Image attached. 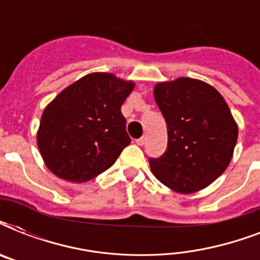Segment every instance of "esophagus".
Masks as SVG:
<instances>
[{
  "mask_svg": "<svg viewBox=\"0 0 260 260\" xmlns=\"http://www.w3.org/2000/svg\"><path fill=\"white\" fill-rule=\"evenodd\" d=\"M146 140H147L146 136H142V138L136 140V144H138V146H143V144L146 143Z\"/></svg>",
  "mask_w": 260,
  "mask_h": 260,
  "instance_id": "obj_1",
  "label": "esophagus"
}]
</instances>
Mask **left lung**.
Masks as SVG:
<instances>
[{
    "instance_id": "1",
    "label": "left lung",
    "mask_w": 260,
    "mask_h": 260,
    "mask_svg": "<svg viewBox=\"0 0 260 260\" xmlns=\"http://www.w3.org/2000/svg\"><path fill=\"white\" fill-rule=\"evenodd\" d=\"M154 97L167 125V148L150 158L151 171L182 194L204 189L230 165L238 125L217 90L191 78L155 86Z\"/></svg>"
}]
</instances>
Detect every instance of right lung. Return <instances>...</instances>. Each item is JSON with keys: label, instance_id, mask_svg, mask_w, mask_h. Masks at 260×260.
<instances>
[{"label": "right lung", "instance_id": "right-lung-1", "mask_svg": "<svg viewBox=\"0 0 260 260\" xmlns=\"http://www.w3.org/2000/svg\"><path fill=\"white\" fill-rule=\"evenodd\" d=\"M108 73H93L56 95L43 112L38 146L56 177L86 182L108 170L131 143L121 105L134 89Z\"/></svg>", "mask_w": 260, "mask_h": 260}]
</instances>
